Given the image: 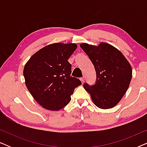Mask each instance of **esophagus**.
<instances>
[{"mask_svg": "<svg viewBox=\"0 0 147 147\" xmlns=\"http://www.w3.org/2000/svg\"><path fill=\"white\" fill-rule=\"evenodd\" d=\"M80 81L82 82V84H84V82H85V78H80Z\"/></svg>", "mask_w": 147, "mask_h": 147, "instance_id": "esophagus-1", "label": "esophagus"}]
</instances>
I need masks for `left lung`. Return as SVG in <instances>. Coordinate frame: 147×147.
I'll return each instance as SVG.
<instances>
[{
  "instance_id": "left-lung-1",
  "label": "left lung",
  "mask_w": 147,
  "mask_h": 147,
  "mask_svg": "<svg viewBox=\"0 0 147 147\" xmlns=\"http://www.w3.org/2000/svg\"><path fill=\"white\" fill-rule=\"evenodd\" d=\"M95 67L96 83L84 88L90 94L92 102L101 109H109L120 101L127 91L132 79V67L123 54L110 44L80 45Z\"/></svg>"
}]
</instances>
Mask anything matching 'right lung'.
Instances as JSON below:
<instances>
[{"label": "right lung", "instance_id": "1", "mask_svg": "<svg viewBox=\"0 0 147 147\" xmlns=\"http://www.w3.org/2000/svg\"><path fill=\"white\" fill-rule=\"evenodd\" d=\"M76 43H55L31 56L23 69L25 85L34 99L45 109L57 111L71 100L74 89L81 85L71 77L67 59L76 49Z\"/></svg>", "mask_w": 147, "mask_h": 147}]
</instances>
